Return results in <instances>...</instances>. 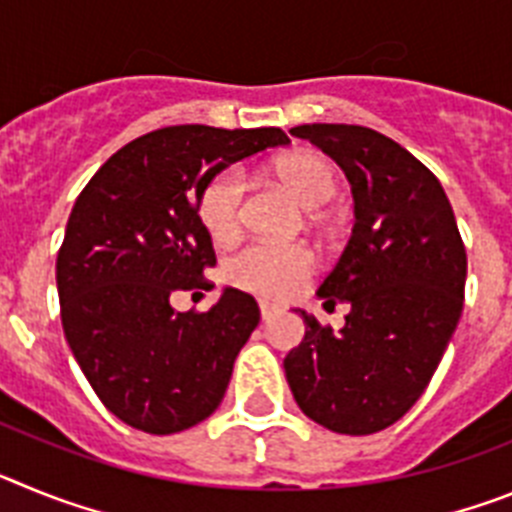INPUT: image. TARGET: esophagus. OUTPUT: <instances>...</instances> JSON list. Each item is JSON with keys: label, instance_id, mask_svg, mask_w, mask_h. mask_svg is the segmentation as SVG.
I'll list each match as a JSON object with an SVG mask.
<instances>
[{"label": "esophagus", "instance_id": "34e87169", "mask_svg": "<svg viewBox=\"0 0 512 512\" xmlns=\"http://www.w3.org/2000/svg\"><path fill=\"white\" fill-rule=\"evenodd\" d=\"M259 310H261V318L269 320L271 315H274V312L279 310V307H277V305H271V302H266V300H261V302H259Z\"/></svg>", "mask_w": 512, "mask_h": 512}]
</instances>
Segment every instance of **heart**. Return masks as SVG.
<instances>
[{
    "mask_svg": "<svg viewBox=\"0 0 512 512\" xmlns=\"http://www.w3.org/2000/svg\"><path fill=\"white\" fill-rule=\"evenodd\" d=\"M277 174L305 207L328 205L338 192L336 169L315 153L282 158ZM200 217L215 241L241 233L246 217V176L225 169L210 179L200 197ZM315 269V253L302 243L253 241L225 261V277L235 287L264 297H287L302 287Z\"/></svg>",
    "mask_w": 512,
    "mask_h": 512,
    "instance_id": "b5f03b06",
    "label": "heart"
}]
</instances>
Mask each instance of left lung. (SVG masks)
Here are the masks:
<instances>
[{"label": "left lung", "instance_id": "obj_1", "mask_svg": "<svg viewBox=\"0 0 512 512\" xmlns=\"http://www.w3.org/2000/svg\"><path fill=\"white\" fill-rule=\"evenodd\" d=\"M343 169L356 223L336 269L318 289L325 305L348 302L341 333L305 320L284 359L289 390L328 431L366 436L423 395L464 307L467 251L441 182L410 151L361 125H297Z\"/></svg>", "mask_w": 512, "mask_h": 512}]
</instances>
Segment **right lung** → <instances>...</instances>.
Masks as SVG:
<instances>
[{"mask_svg": "<svg viewBox=\"0 0 512 512\" xmlns=\"http://www.w3.org/2000/svg\"><path fill=\"white\" fill-rule=\"evenodd\" d=\"M287 143L279 128L171 125L130 140L81 189L56 261L61 323L84 377L122 423L169 436L223 402L259 305L228 287L207 312H176L171 295L210 289L202 189L235 161Z\"/></svg>", "mask_w": 512, "mask_h": 512, "instance_id": "1", "label": "right lung"}]
</instances>
